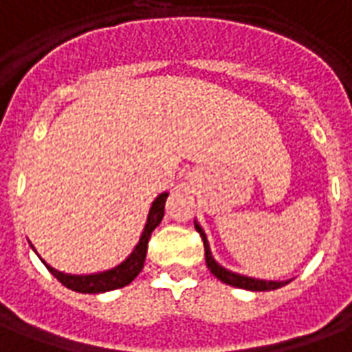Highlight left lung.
<instances>
[{"label": "left lung", "instance_id": "left-lung-1", "mask_svg": "<svg viewBox=\"0 0 352 352\" xmlns=\"http://www.w3.org/2000/svg\"><path fill=\"white\" fill-rule=\"evenodd\" d=\"M195 229L199 230L202 236V242H204V257H206V266L208 270L214 274L215 278L221 279L223 283L232 285V287H238V289H245V291H276L279 287H283L289 281H266V279H255L248 278V276H242V274H236V272H230L227 268H223L221 264L217 263L210 251V243H208L206 232L202 230V227L199 223L195 221Z\"/></svg>", "mask_w": 352, "mask_h": 352}]
</instances>
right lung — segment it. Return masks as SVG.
Returning a JSON list of instances; mask_svg holds the SVG:
<instances>
[{"label":"right lung","mask_w":352,"mask_h":352,"mask_svg":"<svg viewBox=\"0 0 352 352\" xmlns=\"http://www.w3.org/2000/svg\"><path fill=\"white\" fill-rule=\"evenodd\" d=\"M166 197H168V193H161L155 201L151 202L144 230H142L140 240H138V243L135 245V250L131 251V255L125 258L123 263H120L118 266H114V268H110V270L76 276V274H65V272L56 270L50 264H46L43 258H39L45 263V266L48 268V272L52 274L54 278L58 279L61 285H65L67 289H71V291L82 292V294H99V292H109L114 291V289H122L125 285H129L131 281L140 274V270L144 268L146 253H148V240H150L151 232L155 230V227L161 223L163 215H165Z\"/></svg>","instance_id":"add662e5"}]
</instances>
